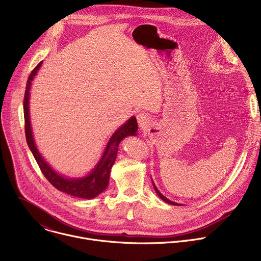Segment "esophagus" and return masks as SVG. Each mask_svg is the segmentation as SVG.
<instances>
[{"instance_id": "1", "label": "esophagus", "mask_w": 261, "mask_h": 261, "mask_svg": "<svg viewBox=\"0 0 261 261\" xmlns=\"http://www.w3.org/2000/svg\"><path fill=\"white\" fill-rule=\"evenodd\" d=\"M136 119H137V123H138L139 127H141V128H145L146 126H148V125H150V123H151L150 122L151 121L150 117H148V115L145 114V113L137 114Z\"/></svg>"}]
</instances>
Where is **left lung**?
I'll return each instance as SVG.
<instances>
[{
    "label": "left lung",
    "mask_w": 261,
    "mask_h": 261,
    "mask_svg": "<svg viewBox=\"0 0 261 261\" xmlns=\"http://www.w3.org/2000/svg\"><path fill=\"white\" fill-rule=\"evenodd\" d=\"M152 182H153V186H154V189H155V192L157 193V195L163 200V201H165L166 203H169V204H172V205H180V204H178V203H176V202H173V201H171V200H169L168 198H166L163 194H161V192L158 190V188L156 187V185H155V182L153 181V179H152Z\"/></svg>",
    "instance_id": "obj_1"
}]
</instances>
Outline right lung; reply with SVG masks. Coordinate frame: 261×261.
Here are the masks:
<instances>
[{"label":"right lung","instance_id":"add662e5","mask_svg":"<svg viewBox=\"0 0 261 261\" xmlns=\"http://www.w3.org/2000/svg\"><path fill=\"white\" fill-rule=\"evenodd\" d=\"M43 62H40L31 72L27 82L24 99H23V114L25 124V138L30 150L38 163L42 173L48 179V181L59 191L64 192L70 196H75L84 199H92L101 194L108 186L111 167H113L120 142L127 136L137 135V121L135 117H131L121 127H119L114 134L110 136L104 151L98 160L94 168L83 176H66L58 172L54 167L45 160V158L39 152L38 147L34 139L31 118H30V91L32 83L38 73Z\"/></svg>","mask_w":261,"mask_h":261}]
</instances>
